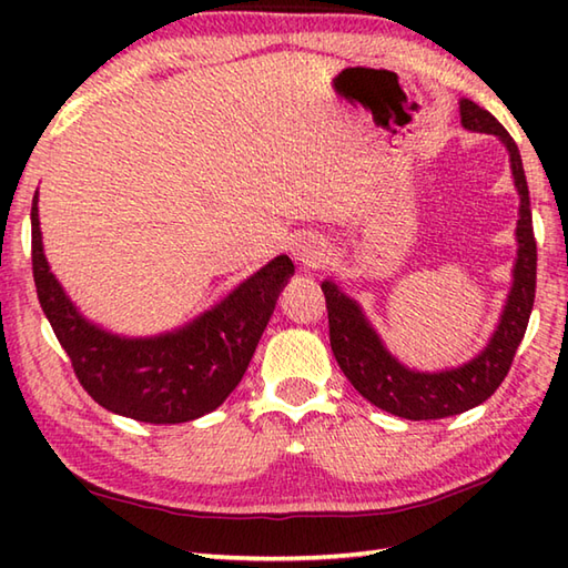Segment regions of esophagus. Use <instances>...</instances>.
I'll return each instance as SVG.
<instances>
[{
    "label": "esophagus",
    "instance_id": "esophagus-1",
    "mask_svg": "<svg viewBox=\"0 0 568 568\" xmlns=\"http://www.w3.org/2000/svg\"><path fill=\"white\" fill-rule=\"evenodd\" d=\"M293 248H295V261H300V263H303V265H307V263H310V256H307V253H305V246L295 244Z\"/></svg>",
    "mask_w": 568,
    "mask_h": 568
}]
</instances>
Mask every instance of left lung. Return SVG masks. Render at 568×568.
<instances>
[{
	"label": "left lung",
	"mask_w": 568,
	"mask_h": 568,
	"mask_svg": "<svg viewBox=\"0 0 568 568\" xmlns=\"http://www.w3.org/2000/svg\"><path fill=\"white\" fill-rule=\"evenodd\" d=\"M31 263L43 315L82 388L110 413L153 425L197 419L226 400L244 376L277 295L295 273L291 258L275 256L183 327L153 336L114 334L84 317L51 271L43 253L39 187L31 204Z\"/></svg>",
	"instance_id": "8db88e82"
}]
</instances>
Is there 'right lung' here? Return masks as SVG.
<instances>
[{
  "mask_svg": "<svg viewBox=\"0 0 568 568\" xmlns=\"http://www.w3.org/2000/svg\"><path fill=\"white\" fill-rule=\"evenodd\" d=\"M462 126L476 134H490L503 141L510 153L513 183L520 197L517 210V256L513 263V283L496 329L484 352L458 368L439 373L413 371L400 364L381 336L371 327L361 305L354 297L339 291L332 281L322 283L329 312V342L336 364L354 388L385 413L403 419H442L462 415L466 409L486 403L508 373L517 346H520L529 312L535 305L537 287V241L532 232V210H529V190L523 171V159L515 141L500 122L484 106L462 100Z\"/></svg>",
  "mask_w": 568,
  "mask_h": 568,
  "instance_id": "obj_1",
  "label": "right lung"
}]
</instances>
